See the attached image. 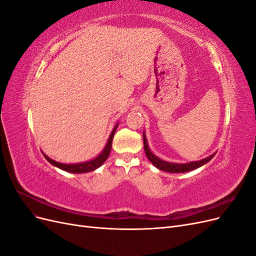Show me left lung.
<instances>
[{"label": "left lung", "mask_w": 256, "mask_h": 256, "mask_svg": "<svg viewBox=\"0 0 256 256\" xmlns=\"http://www.w3.org/2000/svg\"><path fill=\"white\" fill-rule=\"evenodd\" d=\"M143 141H144V150L146 154V157L148 158V160L157 168L161 170V171L168 172V173H184V172L192 171V170H196L200 166L206 164L207 162L210 161L216 154V152H214L205 159H202L200 161L189 162V164H172V162H168V161H164V160L158 158L156 154H154L150 152V147H148V143H147V140H146L145 132H143Z\"/></svg>", "instance_id": "left-lung-1"}]
</instances>
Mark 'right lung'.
Masks as SVG:
<instances>
[{"mask_svg":"<svg viewBox=\"0 0 256 256\" xmlns=\"http://www.w3.org/2000/svg\"><path fill=\"white\" fill-rule=\"evenodd\" d=\"M118 124L116 125L112 132L109 136V140H108L106 144V147L104 148V150L102 152V154H99L98 157L94 158L92 160H90V161H85V162H81V164H60V162H56L52 160L51 158H49L47 154H44V157L47 159L50 164L54 166H56L60 170H64V171L66 172H69V173H74V174H79V173H86V172H92L94 171V170L98 168L100 166L104 164V162L108 159V157H109L110 154V152H111V148H112V140H113V136H114V134L116 129H118Z\"/></svg>","mask_w":256,"mask_h":256,"instance_id":"add662e5","label":"right lung"}]
</instances>
